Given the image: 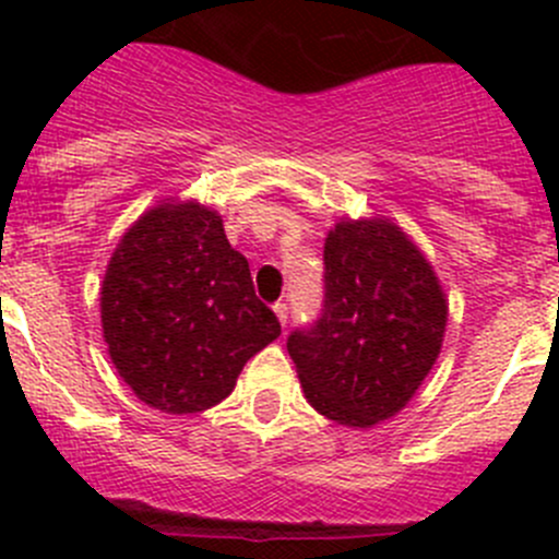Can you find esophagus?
<instances>
[{
	"instance_id": "obj_1",
	"label": "esophagus",
	"mask_w": 559,
	"mask_h": 559,
	"mask_svg": "<svg viewBox=\"0 0 559 559\" xmlns=\"http://www.w3.org/2000/svg\"><path fill=\"white\" fill-rule=\"evenodd\" d=\"M273 311H275V316H278L281 324L286 326V321H289V306H286V302H275Z\"/></svg>"
}]
</instances>
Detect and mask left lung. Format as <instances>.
<instances>
[{
  "instance_id": "left-lung-1",
  "label": "left lung",
  "mask_w": 559,
  "mask_h": 559,
  "mask_svg": "<svg viewBox=\"0 0 559 559\" xmlns=\"http://www.w3.org/2000/svg\"><path fill=\"white\" fill-rule=\"evenodd\" d=\"M449 306L430 262L389 218L341 222L324 240V306L289 335L308 403L346 427L403 411L441 354Z\"/></svg>"
}]
</instances>
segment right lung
Here are the masks:
<instances>
[{
    "label": "right lung",
    "instance_id": "right-lung-1",
    "mask_svg": "<svg viewBox=\"0 0 559 559\" xmlns=\"http://www.w3.org/2000/svg\"><path fill=\"white\" fill-rule=\"evenodd\" d=\"M99 295L118 376L165 414L222 403L248 359L281 335L248 259L200 202L143 213L112 251Z\"/></svg>",
    "mask_w": 559,
    "mask_h": 559
}]
</instances>
